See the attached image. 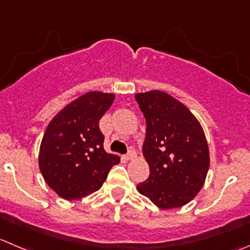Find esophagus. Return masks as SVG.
Masks as SVG:
<instances>
[{
    "label": "esophagus",
    "mask_w": 250,
    "mask_h": 250,
    "mask_svg": "<svg viewBox=\"0 0 250 250\" xmlns=\"http://www.w3.org/2000/svg\"><path fill=\"white\" fill-rule=\"evenodd\" d=\"M135 155H137V152H135V150L130 149L129 152H128V154L125 156V160H132V159H134Z\"/></svg>",
    "instance_id": "esophagus-1"
}]
</instances>
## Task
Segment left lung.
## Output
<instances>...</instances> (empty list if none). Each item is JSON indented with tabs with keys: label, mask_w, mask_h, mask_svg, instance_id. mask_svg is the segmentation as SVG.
<instances>
[{
	"label": "left lung",
	"mask_w": 250,
	"mask_h": 250,
	"mask_svg": "<svg viewBox=\"0 0 250 250\" xmlns=\"http://www.w3.org/2000/svg\"><path fill=\"white\" fill-rule=\"evenodd\" d=\"M146 121L143 154L150 167L137 189L157 208L188 204L202 189L209 169V147L202 125L183 104L151 90L135 95Z\"/></svg>",
	"instance_id": "1"
}]
</instances>
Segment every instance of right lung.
Returning <instances> with one entry per match:
<instances>
[{
  "instance_id": "add662e5",
  "label": "right lung",
  "mask_w": 250,
  "mask_h": 250,
  "mask_svg": "<svg viewBox=\"0 0 250 250\" xmlns=\"http://www.w3.org/2000/svg\"><path fill=\"white\" fill-rule=\"evenodd\" d=\"M115 95L90 91L72 101L48 123L39 154L43 179L61 198L81 199L105 182L120 157L104 149L99 121Z\"/></svg>"
}]
</instances>
